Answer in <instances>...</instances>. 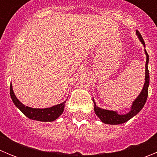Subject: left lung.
Returning <instances> with one entry per match:
<instances>
[{"instance_id":"left-lung-1","label":"left lung","mask_w":157,"mask_h":157,"mask_svg":"<svg viewBox=\"0 0 157 157\" xmlns=\"http://www.w3.org/2000/svg\"><path fill=\"white\" fill-rule=\"evenodd\" d=\"M136 34L138 35V38L141 41V42L143 44L144 46L145 47V41L141 37V34L138 30H136ZM145 55H146V63H145V84H144L143 89L138 97L134 100L133 102L131 109L128 113L125 115H120L115 111L106 110V109H101L99 107L96 105L95 101L93 98V101L94 104V112L95 114L100 118V120L103 123L106 124H111V125H117V124H122L123 123H126L130 120L131 118L134 117V116L138 114V112L142 109V108L145 105L146 102L147 98H148V91H149V69H148V63H149V55L147 53L146 50L145 49Z\"/></svg>"}]
</instances>
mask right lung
I'll list each match as a JSON object with an SVG mask.
<instances>
[{"label": "right lung", "instance_id": "1", "mask_svg": "<svg viewBox=\"0 0 157 157\" xmlns=\"http://www.w3.org/2000/svg\"><path fill=\"white\" fill-rule=\"evenodd\" d=\"M10 95L15 105L30 120L41 122L54 121L63 113V109H64L65 101L63 103L54 105L47 109H33L30 107L25 106L16 98L12 90V84L10 85Z\"/></svg>", "mask_w": 157, "mask_h": 157}]
</instances>
